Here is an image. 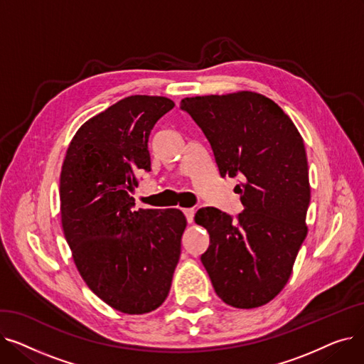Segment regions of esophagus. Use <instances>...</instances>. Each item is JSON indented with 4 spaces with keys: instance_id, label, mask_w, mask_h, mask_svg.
Instances as JSON below:
<instances>
[{
    "instance_id": "obj_1",
    "label": "esophagus",
    "mask_w": 364,
    "mask_h": 364,
    "mask_svg": "<svg viewBox=\"0 0 364 364\" xmlns=\"http://www.w3.org/2000/svg\"><path fill=\"white\" fill-rule=\"evenodd\" d=\"M183 213H184L188 223H193V217H195V213H196L193 208H186V209H183Z\"/></svg>"
}]
</instances>
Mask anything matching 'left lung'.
<instances>
[{
  "label": "left lung",
  "mask_w": 364,
  "mask_h": 364,
  "mask_svg": "<svg viewBox=\"0 0 364 364\" xmlns=\"http://www.w3.org/2000/svg\"><path fill=\"white\" fill-rule=\"evenodd\" d=\"M180 107L202 128L220 176L240 178L237 220L217 208L195 215L209 233L202 264L225 304L261 307L288 283L309 232L304 140L288 114L254 91L186 97Z\"/></svg>",
  "instance_id": "1"
}]
</instances>
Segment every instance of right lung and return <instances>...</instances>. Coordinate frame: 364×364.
I'll return each mask as SVG.
<instances>
[{
  "mask_svg": "<svg viewBox=\"0 0 364 364\" xmlns=\"http://www.w3.org/2000/svg\"><path fill=\"white\" fill-rule=\"evenodd\" d=\"M174 102L129 95L76 131L60 172V215L73 262L88 288L125 314L166 299L187 220L180 209H139L132 192L150 171V131Z\"/></svg>",
  "mask_w": 364,
  "mask_h": 364,
  "instance_id": "1",
  "label": "right lung"
}]
</instances>
